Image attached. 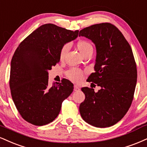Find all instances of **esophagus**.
<instances>
[{
	"instance_id": "obj_1",
	"label": "esophagus",
	"mask_w": 147,
	"mask_h": 147,
	"mask_svg": "<svg viewBox=\"0 0 147 147\" xmlns=\"http://www.w3.org/2000/svg\"><path fill=\"white\" fill-rule=\"evenodd\" d=\"M74 90L75 91H79L80 90V88L77 85H75V86H74Z\"/></svg>"
}]
</instances>
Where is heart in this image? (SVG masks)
Masks as SVG:
<instances>
[{"label":"heart","mask_w":147,"mask_h":147,"mask_svg":"<svg viewBox=\"0 0 147 147\" xmlns=\"http://www.w3.org/2000/svg\"><path fill=\"white\" fill-rule=\"evenodd\" d=\"M77 49L81 53L82 55L86 54V53L90 52V51H93V47L91 45L90 42L86 40H80L77 42ZM69 49V45L66 44L63 45L59 51V58L60 59H63L66 55V53L68 52ZM67 77H68L70 80L73 81H79L82 79L83 73L80 70L77 68H71L67 72Z\"/></svg>","instance_id":"b5f03b06"}]
</instances>
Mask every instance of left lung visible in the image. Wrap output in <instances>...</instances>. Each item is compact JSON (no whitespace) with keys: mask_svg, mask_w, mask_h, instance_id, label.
Segmentation results:
<instances>
[{"mask_svg":"<svg viewBox=\"0 0 147 147\" xmlns=\"http://www.w3.org/2000/svg\"><path fill=\"white\" fill-rule=\"evenodd\" d=\"M79 35L96 47L95 72L88 81L100 87L97 92L93 88H81L86 98L79 112L94 127H111L124 117L134 98L137 68L131 48L119 29L108 22L84 28Z\"/></svg>","mask_w":147,"mask_h":147,"instance_id":"obj_1","label":"left lung"}]
</instances>
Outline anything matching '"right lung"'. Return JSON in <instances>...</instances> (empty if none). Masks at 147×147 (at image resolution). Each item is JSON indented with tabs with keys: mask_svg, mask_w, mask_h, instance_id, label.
I'll list each match as a JSON object with an SVG mask.
<instances>
[{
	"mask_svg": "<svg viewBox=\"0 0 147 147\" xmlns=\"http://www.w3.org/2000/svg\"><path fill=\"white\" fill-rule=\"evenodd\" d=\"M78 33V30L45 24L28 35L16 50L9 87L18 111L28 123L42 126L53 121L63 100L73 91V84L67 79L49 87L48 71L59 62L62 46L77 38Z\"/></svg>",
	"mask_w": 147,
	"mask_h": 147,
	"instance_id": "add662e5",
	"label": "right lung"
}]
</instances>
